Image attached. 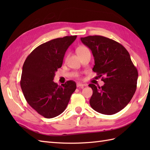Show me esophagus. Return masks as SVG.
I'll return each instance as SVG.
<instances>
[{
  "instance_id": "1",
  "label": "esophagus",
  "mask_w": 150,
  "mask_h": 150,
  "mask_svg": "<svg viewBox=\"0 0 150 150\" xmlns=\"http://www.w3.org/2000/svg\"><path fill=\"white\" fill-rule=\"evenodd\" d=\"M77 86L79 88V87H81V88H83L84 86H86V84H82V83H77Z\"/></svg>"
}]
</instances>
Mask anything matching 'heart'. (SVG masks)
Instances as JSON below:
<instances>
[{"instance_id":"obj_1","label":"heart","mask_w":150,"mask_h":150,"mask_svg":"<svg viewBox=\"0 0 150 150\" xmlns=\"http://www.w3.org/2000/svg\"><path fill=\"white\" fill-rule=\"evenodd\" d=\"M86 50H88L87 47H86L84 46H81V47H79V48H78L77 52H78V53H81V52H84V51H86Z\"/></svg>"}]
</instances>
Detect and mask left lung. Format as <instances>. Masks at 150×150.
Here are the masks:
<instances>
[{
	"instance_id": "obj_1",
	"label": "left lung",
	"mask_w": 150,
	"mask_h": 150,
	"mask_svg": "<svg viewBox=\"0 0 150 150\" xmlns=\"http://www.w3.org/2000/svg\"><path fill=\"white\" fill-rule=\"evenodd\" d=\"M81 40L93 55V71L104 82L98 88L89 84L93 90L91 107L104 115L119 112L132 100L137 83V69L128 52L122 44L103 36H88Z\"/></svg>"
}]
</instances>
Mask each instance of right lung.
I'll return each instance as SVG.
<instances>
[{
  "label": "right lung",
  "instance_id": "1",
  "mask_svg": "<svg viewBox=\"0 0 150 150\" xmlns=\"http://www.w3.org/2000/svg\"><path fill=\"white\" fill-rule=\"evenodd\" d=\"M76 38L66 36L42 44L28 56L22 67L21 86L24 96L31 108L47 119L65 110L77 88L73 81L61 86L53 81L66 50Z\"/></svg>",
  "mask_w": 150,
  "mask_h": 150
}]
</instances>
